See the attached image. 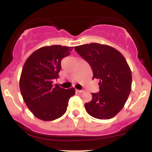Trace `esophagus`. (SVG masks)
Returning a JSON list of instances; mask_svg holds the SVG:
<instances>
[{"label": "esophagus", "instance_id": "1", "mask_svg": "<svg viewBox=\"0 0 152 152\" xmlns=\"http://www.w3.org/2000/svg\"><path fill=\"white\" fill-rule=\"evenodd\" d=\"M76 92H77V93H82L84 92V90H76Z\"/></svg>", "mask_w": 152, "mask_h": 152}]
</instances>
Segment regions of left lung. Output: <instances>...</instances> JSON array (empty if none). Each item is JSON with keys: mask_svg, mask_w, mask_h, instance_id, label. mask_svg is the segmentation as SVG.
Masks as SVG:
<instances>
[{"mask_svg": "<svg viewBox=\"0 0 152 152\" xmlns=\"http://www.w3.org/2000/svg\"><path fill=\"white\" fill-rule=\"evenodd\" d=\"M76 51L91 67L93 79H99V93H92L91 102L86 103L90 115L98 119L115 116L126 102L132 89V72L121 52L99 43L74 47Z\"/></svg>", "mask_w": 152, "mask_h": 152, "instance_id": "left-lung-1", "label": "left lung"}]
</instances>
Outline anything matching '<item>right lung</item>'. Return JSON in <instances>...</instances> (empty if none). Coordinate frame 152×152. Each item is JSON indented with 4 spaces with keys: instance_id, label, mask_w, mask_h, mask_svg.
I'll use <instances>...</instances> for the list:
<instances>
[{
    "instance_id": "right-lung-1",
    "label": "right lung",
    "mask_w": 152,
    "mask_h": 152,
    "mask_svg": "<svg viewBox=\"0 0 152 152\" xmlns=\"http://www.w3.org/2000/svg\"><path fill=\"white\" fill-rule=\"evenodd\" d=\"M71 47L59 45L42 47L28 56L20 79V89L24 102L37 118L45 121L57 119L67 110L75 89L53 85L59 78L61 60L68 56Z\"/></svg>"
}]
</instances>
